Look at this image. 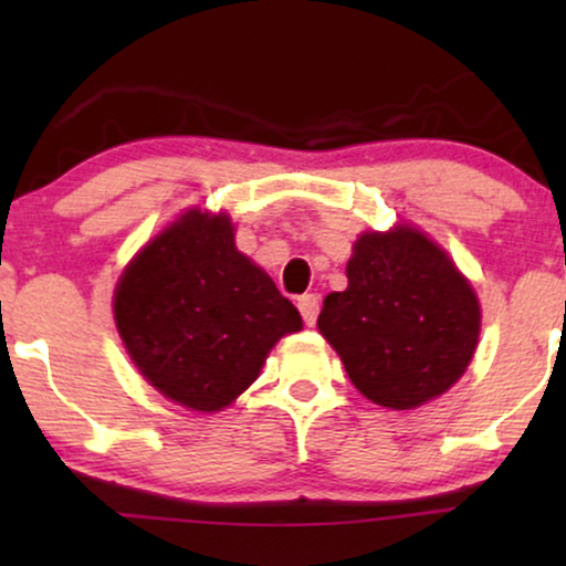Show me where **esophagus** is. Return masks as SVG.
Returning <instances> with one entry per match:
<instances>
[{
  "mask_svg": "<svg viewBox=\"0 0 566 566\" xmlns=\"http://www.w3.org/2000/svg\"><path fill=\"white\" fill-rule=\"evenodd\" d=\"M298 312L304 316V322L308 327H314L316 316H319V296L316 293H306V296L298 298Z\"/></svg>",
  "mask_w": 566,
  "mask_h": 566,
  "instance_id": "1",
  "label": "esophagus"
}]
</instances>
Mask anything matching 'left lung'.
<instances>
[{
  "label": "left lung",
  "instance_id": "8db88e82",
  "mask_svg": "<svg viewBox=\"0 0 566 566\" xmlns=\"http://www.w3.org/2000/svg\"><path fill=\"white\" fill-rule=\"evenodd\" d=\"M347 289L316 319L355 389L389 409L440 397L474 358L479 298L446 250L412 227L366 231L347 260Z\"/></svg>",
  "mask_w": 566,
  "mask_h": 566
}]
</instances>
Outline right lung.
Listing matches in <instances>:
<instances>
[{
	"label": "right lung",
	"mask_w": 566,
	"mask_h": 566,
	"mask_svg": "<svg viewBox=\"0 0 566 566\" xmlns=\"http://www.w3.org/2000/svg\"><path fill=\"white\" fill-rule=\"evenodd\" d=\"M113 314L146 381L196 412L229 407L277 339L304 327L265 270L237 250L229 216L200 208L128 262Z\"/></svg>",
	"instance_id": "1"
}]
</instances>
